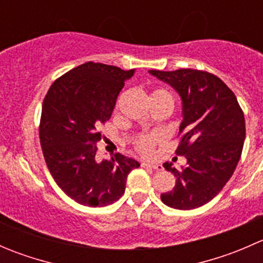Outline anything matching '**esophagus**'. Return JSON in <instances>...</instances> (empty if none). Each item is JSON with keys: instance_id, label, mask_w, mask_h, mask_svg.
Listing matches in <instances>:
<instances>
[{"instance_id": "1", "label": "esophagus", "mask_w": 263, "mask_h": 263, "mask_svg": "<svg viewBox=\"0 0 263 263\" xmlns=\"http://www.w3.org/2000/svg\"><path fill=\"white\" fill-rule=\"evenodd\" d=\"M141 165L144 166V168H150V169H154V171H161V169H163V165H160V164L141 163Z\"/></svg>"}]
</instances>
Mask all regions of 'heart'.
I'll list each match as a JSON object with an SVG mask.
<instances>
[{
  "instance_id": "b5f03b06",
  "label": "heart",
  "mask_w": 263,
  "mask_h": 263,
  "mask_svg": "<svg viewBox=\"0 0 263 263\" xmlns=\"http://www.w3.org/2000/svg\"><path fill=\"white\" fill-rule=\"evenodd\" d=\"M159 95H166V97H171L165 90L156 89L154 90L151 98L159 97ZM160 141V136L158 134H140L137 135L134 139V147L139 151L142 155L148 156L154 153V148L155 145Z\"/></svg>"
}]
</instances>
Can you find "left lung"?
<instances>
[{"instance_id": "left-lung-1", "label": "left lung", "mask_w": 263, "mask_h": 263, "mask_svg": "<svg viewBox=\"0 0 263 263\" xmlns=\"http://www.w3.org/2000/svg\"><path fill=\"white\" fill-rule=\"evenodd\" d=\"M168 82L183 100L177 155L187 159L181 169L163 164L177 178L172 191L161 193L166 206L192 210L211 201L234 173L246 139V121L234 92L214 73L181 68L150 70Z\"/></svg>"}]
</instances>
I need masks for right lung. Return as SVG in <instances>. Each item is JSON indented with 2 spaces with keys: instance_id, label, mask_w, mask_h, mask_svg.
<instances>
[{
  "instance_id": "1",
  "label": "right lung",
  "mask_w": 263,
  "mask_h": 263,
  "mask_svg": "<svg viewBox=\"0 0 263 263\" xmlns=\"http://www.w3.org/2000/svg\"><path fill=\"white\" fill-rule=\"evenodd\" d=\"M116 66L86 62L50 85L42 107L39 139L44 160L58 187L84 206L116 202L127 176L140 164L122 154L98 163L100 127L109 121L124 81L134 75Z\"/></svg>"
}]
</instances>
